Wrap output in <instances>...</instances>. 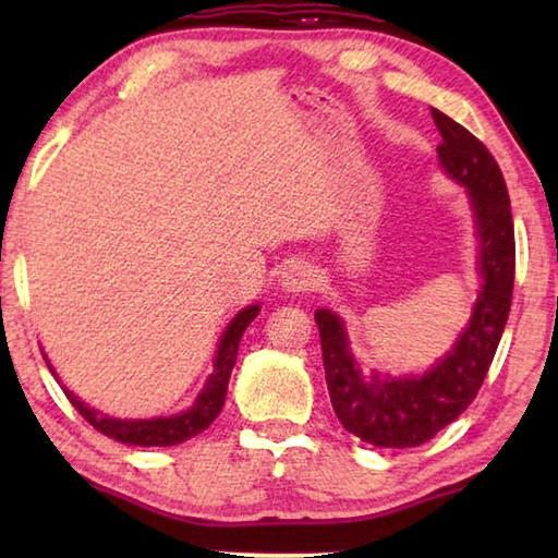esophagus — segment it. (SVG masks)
I'll list each match as a JSON object with an SVG mask.
<instances>
[{
  "label": "esophagus",
  "mask_w": 558,
  "mask_h": 558,
  "mask_svg": "<svg viewBox=\"0 0 558 558\" xmlns=\"http://www.w3.org/2000/svg\"><path fill=\"white\" fill-rule=\"evenodd\" d=\"M317 282V276L313 266H307V263H292V266L286 268L282 272V290L286 292H307L313 290Z\"/></svg>",
  "instance_id": "esophagus-1"
}]
</instances>
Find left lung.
I'll return each instance as SVG.
<instances>
[{
  "instance_id": "1",
  "label": "left lung",
  "mask_w": 558,
  "mask_h": 558,
  "mask_svg": "<svg viewBox=\"0 0 558 558\" xmlns=\"http://www.w3.org/2000/svg\"><path fill=\"white\" fill-rule=\"evenodd\" d=\"M442 143L446 172L468 186L480 239L483 290L465 332L446 359L423 376L391 379L374 374L364 381L347 347L342 319L317 310L329 401L342 426L379 448H415L456 421L475 401L502 339L514 288V221L502 169L489 149L460 122L430 108Z\"/></svg>"
}]
</instances>
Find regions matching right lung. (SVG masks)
Wrapping results in <instances>:
<instances>
[{
    "label": "right lung",
    "mask_w": 558,
    "mask_h": 558,
    "mask_svg": "<svg viewBox=\"0 0 558 558\" xmlns=\"http://www.w3.org/2000/svg\"><path fill=\"white\" fill-rule=\"evenodd\" d=\"M260 313L258 305H251L241 310L239 315L233 317V323L226 327L221 337L219 352H216L214 362V374L206 381V389L199 393V399L192 405V409L172 415V418H153V421H120V418H108V415H100L98 411L88 409L86 403L75 399V396L63 389L73 409L78 411L83 418H86L93 428L100 430L102 436H108L118 442H125V446H177V442H184L189 438L199 436L214 423L216 415L221 413L226 391H229V379L235 364V356H239V342L256 315ZM51 369V366H49Z\"/></svg>",
    "instance_id": "right-lung-1"
}]
</instances>
